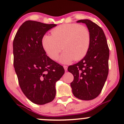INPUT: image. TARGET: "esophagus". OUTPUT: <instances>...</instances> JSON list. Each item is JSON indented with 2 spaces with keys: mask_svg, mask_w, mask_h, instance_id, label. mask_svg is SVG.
<instances>
[{
  "mask_svg": "<svg viewBox=\"0 0 124 124\" xmlns=\"http://www.w3.org/2000/svg\"><path fill=\"white\" fill-rule=\"evenodd\" d=\"M63 68H64V69H65V71H67V70H68V66H67L66 65H64Z\"/></svg>",
  "mask_w": 124,
  "mask_h": 124,
  "instance_id": "1",
  "label": "esophagus"
}]
</instances>
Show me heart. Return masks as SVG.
Instances as JSON below:
<instances>
[{
	"label": "heart",
	"mask_w": 124,
	"mask_h": 124,
	"mask_svg": "<svg viewBox=\"0 0 124 124\" xmlns=\"http://www.w3.org/2000/svg\"><path fill=\"white\" fill-rule=\"evenodd\" d=\"M52 35L45 34L41 44L48 56L56 60L62 50L65 51L59 59L61 63L79 61L86 56L90 45V34L85 27L79 24H64L55 28Z\"/></svg>",
	"instance_id": "b5f03b06"
}]
</instances>
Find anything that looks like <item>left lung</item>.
Instances as JSON below:
<instances>
[{
  "label": "left lung",
  "instance_id": "1",
  "mask_svg": "<svg viewBox=\"0 0 124 124\" xmlns=\"http://www.w3.org/2000/svg\"><path fill=\"white\" fill-rule=\"evenodd\" d=\"M86 24L90 34V45L86 56L68 70L74 76L70 83L73 95L82 100H90L100 94L108 74L109 48L102 28L90 20Z\"/></svg>",
  "mask_w": 124,
  "mask_h": 124
}]
</instances>
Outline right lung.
Listing matches in <instances>:
<instances>
[{
	"mask_svg": "<svg viewBox=\"0 0 124 124\" xmlns=\"http://www.w3.org/2000/svg\"><path fill=\"white\" fill-rule=\"evenodd\" d=\"M56 25L26 21L13 40V65L20 87L37 104H45L55 99V84L65 73L63 66L46 55L41 44L45 34Z\"/></svg>",
	"mask_w": 124,
	"mask_h": 124,
	"instance_id": "right-lung-1",
	"label": "right lung"
}]
</instances>
